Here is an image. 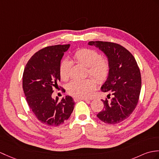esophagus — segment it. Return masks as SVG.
<instances>
[{
  "label": "esophagus",
  "instance_id": "esophagus-1",
  "mask_svg": "<svg viewBox=\"0 0 159 159\" xmlns=\"http://www.w3.org/2000/svg\"><path fill=\"white\" fill-rule=\"evenodd\" d=\"M75 101H79V100H84V101H89L90 99L87 98H74Z\"/></svg>",
  "mask_w": 159,
  "mask_h": 159
}]
</instances>
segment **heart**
<instances>
[{"instance_id": "1", "label": "heart", "mask_w": 159, "mask_h": 159, "mask_svg": "<svg viewBox=\"0 0 159 159\" xmlns=\"http://www.w3.org/2000/svg\"><path fill=\"white\" fill-rule=\"evenodd\" d=\"M76 61L88 68L89 75L99 82L106 79L109 74L110 65L106 59L102 58L99 53L90 49H80L74 53ZM71 62L68 60H63L60 65V75L61 79L66 80L70 76ZM95 87L93 79L72 80L67 85V91L69 94L76 98H86Z\"/></svg>"}]
</instances>
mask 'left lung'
<instances>
[{"instance_id":"1","label":"left lung","mask_w":159,"mask_h":159,"mask_svg":"<svg viewBox=\"0 0 159 159\" xmlns=\"http://www.w3.org/2000/svg\"><path fill=\"white\" fill-rule=\"evenodd\" d=\"M88 45L102 51L110 65L101 91L111 93L112 98L110 101L102 99L104 107L97 116L105 123H119L130 116L138 102L142 80L138 64L129 51L119 44L90 41ZM107 97L110 98V94Z\"/></svg>"}]
</instances>
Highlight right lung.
<instances>
[{
    "instance_id": "1",
    "label": "right lung",
    "mask_w": 159,
    "mask_h": 159,
    "mask_svg": "<svg viewBox=\"0 0 159 159\" xmlns=\"http://www.w3.org/2000/svg\"><path fill=\"white\" fill-rule=\"evenodd\" d=\"M70 45H54L39 51L30 59L23 74V89L30 108L42 123L57 127L69 119L75 101L69 95L58 101L53 89L60 81V65Z\"/></svg>"
}]
</instances>
